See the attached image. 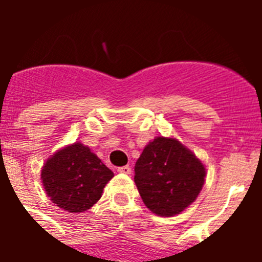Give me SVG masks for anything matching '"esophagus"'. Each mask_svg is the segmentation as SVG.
<instances>
[{
  "label": "esophagus",
  "mask_w": 262,
  "mask_h": 262,
  "mask_svg": "<svg viewBox=\"0 0 262 262\" xmlns=\"http://www.w3.org/2000/svg\"><path fill=\"white\" fill-rule=\"evenodd\" d=\"M118 172L123 173V174H129V173H131V168H129L128 165L120 166V168H118Z\"/></svg>",
  "instance_id": "esophagus-1"
}]
</instances>
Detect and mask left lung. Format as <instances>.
Here are the masks:
<instances>
[{
	"instance_id": "left-lung-1",
	"label": "left lung",
	"mask_w": 262,
	"mask_h": 262,
	"mask_svg": "<svg viewBox=\"0 0 262 262\" xmlns=\"http://www.w3.org/2000/svg\"><path fill=\"white\" fill-rule=\"evenodd\" d=\"M201 160L177 139L157 136L135 164V184L143 202L159 216H173L196 200L205 184Z\"/></svg>"
}]
</instances>
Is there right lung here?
Returning a JSON list of instances; mask_svg holds the SVG:
<instances>
[{
  "label": "right lung",
  "instance_id": "right-lung-1",
  "mask_svg": "<svg viewBox=\"0 0 262 262\" xmlns=\"http://www.w3.org/2000/svg\"><path fill=\"white\" fill-rule=\"evenodd\" d=\"M114 173L81 143L59 149L41 169V182L51 201L69 212L89 210L99 201Z\"/></svg>",
  "mask_w": 262,
  "mask_h": 262
}]
</instances>
